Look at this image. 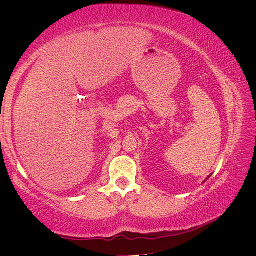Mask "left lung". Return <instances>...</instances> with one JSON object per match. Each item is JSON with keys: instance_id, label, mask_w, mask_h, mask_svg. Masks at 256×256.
<instances>
[{"instance_id": "1", "label": "left lung", "mask_w": 256, "mask_h": 256, "mask_svg": "<svg viewBox=\"0 0 256 256\" xmlns=\"http://www.w3.org/2000/svg\"><path fill=\"white\" fill-rule=\"evenodd\" d=\"M207 178H208V177H207Z\"/></svg>"}]
</instances>
